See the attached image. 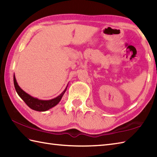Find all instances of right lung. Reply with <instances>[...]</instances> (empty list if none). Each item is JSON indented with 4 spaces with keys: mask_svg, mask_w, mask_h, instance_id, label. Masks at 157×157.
I'll list each match as a JSON object with an SVG mask.
<instances>
[{
    "mask_svg": "<svg viewBox=\"0 0 157 157\" xmlns=\"http://www.w3.org/2000/svg\"><path fill=\"white\" fill-rule=\"evenodd\" d=\"M13 82H14V86L15 90L17 93L18 95L21 97V98L23 101L25 102V104L27 105L29 108H31L33 110L37 111H46L47 110L54 107L61 101L63 94L65 92L67 88L65 89V90L63 91L61 94L58 96L57 97H56L51 100H48V101H42V100H39L36 98H34L31 96L29 94H27L25 92H24L23 90L19 87L17 82L16 81V78L15 77V75H13Z\"/></svg>",
    "mask_w": 157,
    "mask_h": 157,
    "instance_id": "1",
    "label": "right lung"
}]
</instances>
